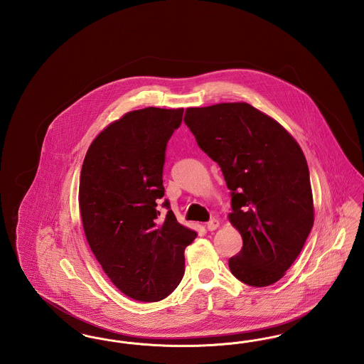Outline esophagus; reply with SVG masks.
I'll list each match as a JSON object with an SVG mask.
<instances>
[{"label": "esophagus", "instance_id": "esophagus-1", "mask_svg": "<svg viewBox=\"0 0 364 364\" xmlns=\"http://www.w3.org/2000/svg\"><path fill=\"white\" fill-rule=\"evenodd\" d=\"M218 225H220L218 220H215V218H211V220L208 221V224H206V228H208V230L213 232V230H215V229L218 228Z\"/></svg>", "mask_w": 364, "mask_h": 364}]
</instances>
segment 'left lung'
Segmentation results:
<instances>
[{"mask_svg":"<svg viewBox=\"0 0 364 364\" xmlns=\"http://www.w3.org/2000/svg\"><path fill=\"white\" fill-rule=\"evenodd\" d=\"M184 122L221 168L229 220L242 237L229 269L250 287L277 282L299 257L314 224L310 172L300 146L251 105L188 107Z\"/></svg>","mask_w":364,"mask_h":364,"instance_id":"8db88e82","label":"left lung"}]
</instances>
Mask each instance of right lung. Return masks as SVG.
Wrapping results in <instances>:
<instances>
[{"label": "right lung", "instance_id": "obj_1", "mask_svg": "<svg viewBox=\"0 0 364 364\" xmlns=\"http://www.w3.org/2000/svg\"><path fill=\"white\" fill-rule=\"evenodd\" d=\"M184 109L127 113L94 139L83 161L79 206L87 242L106 276L131 299L158 301L184 276L196 232L177 223L164 198V164Z\"/></svg>", "mask_w": 364, "mask_h": 364}]
</instances>
